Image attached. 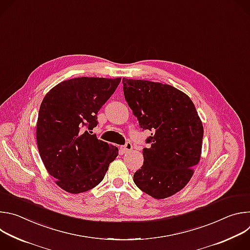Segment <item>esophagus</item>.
Masks as SVG:
<instances>
[{"instance_id": "esophagus-1", "label": "esophagus", "mask_w": 250, "mask_h": 250, "mask_svg": "<svg viewBox=\"0 0 250 250\" xmlns=\"http://www.w3.org/2000/svg\"><path fill=\"white\" fill-rule=\"evenodd\" d=\"M131 149H132V145L130 144V142H126V144L124 146H122V151L124 153H126V152L130 151Z\"/></svg>"}]
</instances>
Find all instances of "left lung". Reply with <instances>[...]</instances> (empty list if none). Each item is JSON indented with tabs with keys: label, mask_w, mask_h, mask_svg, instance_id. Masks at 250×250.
Returning a JSON list of instances; mask_svg holds the SVG:
<instances>
[{
	"label": "left lung",
	"mask_w": 250,
	"mask_h": 250,
	"mask_svg": "<svg viewBox=\"0 0 250 250\" xmlns=\"http://www.w3.org/2000/svg\"><path fill=\"white\" fill-rule=\"evenodd\" d=\"M125 98L141 128L151 131L135 185L155 199L181 191L201 158L204 127L192 100L173 86L123 78Z\"/></svg>",
	"instance_id": "8db88e82"
}]
</instances>
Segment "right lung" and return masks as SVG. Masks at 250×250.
<instances>
[{
    "label": "right lung",
    "mask_w": 250,
    "mask_h": 250,
    "mask_svg": "<svg viewBox=\"0 0 250 250\" xmlns=\"http://www.w3.org/2000/svg\"><path fill=\"white\" fill-rule=\"evenodd\" d=\"M121 79L66 80L53 87L42 102L37 124L40 155L57 186L68 193L79 194L96 187L119 154L118 147L90 132L98 125V112Z\"/></svg>",
    "instance_id": "right-lung-1"
}]
</instances>
